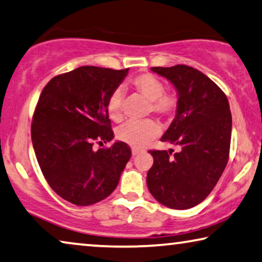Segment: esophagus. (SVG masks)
<instances>
[{"label":"esophagus","instance_id":"obj_1","mask_svg":"<svg viewBox=\"0 0 262 262\" xmlns=\"http://www.w3.org/2000/svg\"><path fill=\"white\" fill-rule=\"evenodd\" d=\"M141 149H138V148H133V149H132V155L133 156H136V155H138V154H140V153H141Z\"/></svg>","mask_w":262,"mask_h":262}]
</instances>
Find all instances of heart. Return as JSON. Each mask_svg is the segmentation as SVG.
I'll list each match as a JSON object with an SVG mask.
<instances>
[{"instance_id":"b5f03b06","label":"heart","mask_w":262,"mask_h":262,"mask_svg":"<svg viewBox=\"0 0 262 262\" xmlns=\"http://www.w3.org/2000/svg\"><path fill=\"white\" fill-rule=\"evenodd\" d=\"M132 87L149 101L148 112L154 113L160 118L169 119L178 111L179 97L173 93L165 92V83L158 76L150 73H142L130 80ZM123 95L120 88L112 92L107 100V114L114 122L123 120L122 113ZM160 134V126L153 120L141 122H129L116 130V138L120 141L135 148H142Z\"/></svg>"}]
</instances>
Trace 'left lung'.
Segmentation results:
<instances>
[{
    "mask_svg": "<svg viewBox=\"0 0 262 262\" xmlns=\"http://www.w3.org/2000/svg\"><path fill=\"white\" fill-rule=\"evenodd\" d=\"M174 84L177 115L161 141L180 147L149 150L154 163L147 173L150 194L163 206L188 209L205 200L221 178L229 158L232 114L226 94L200 70L185 64L153 67Z\"/></svg>",
    "mask_w": 262,
    "mask_h": 262,
    "instance_id": "left-lung-1",
    "label": "left lung"
}]
</instances>
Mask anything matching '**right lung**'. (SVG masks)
<instances>
[{
  "mask_svg": "<svg viewBox=\"0 0 262 262\" xmlns=\"http://www.w3.org/2000/svg\"><path fill=\"white\" fill-rule=\"evenodd\" d=\"M84 66L53 77L42 91L31 123L38 166L52 189L76 206L106 199L118 186L132 150L114 138L107 100L128 74Z\"/></svg>",
  "mask_w": 262,
  "mask_h": 262,
  "instance_id": "1",
  "label": "right lung"
}]
</instances>
